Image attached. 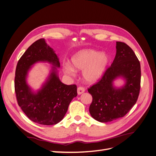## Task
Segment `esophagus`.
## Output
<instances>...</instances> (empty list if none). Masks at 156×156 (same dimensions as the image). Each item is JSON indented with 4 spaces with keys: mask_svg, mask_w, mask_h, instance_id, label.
I'll return each instance as SVG.
<instances>
[{
    "mask_svg": "<svg viewBox=\"0 0 156 156\" xmlns=\"http://www.w3.org/2000/svg\"><path fill=\"white\" fill-rule=\"evenodd\" d=\"M84 91H85V90H84V88L83 87H78V88H77L78 95H81V94H82L84 92Z\"/></svg>",
    "mask_w": 156,
    "mask_h": 156,
    "instance_id": "1",
    "label": "esophagus"
}]
</instances>
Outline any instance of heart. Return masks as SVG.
I'll list each match as a JSON object with an SVG mask.
<instances>
[{"mask_svg":"<svg viewBox=\"0 0 156 156\" xmlns=\"http://www.w3.org/2000/svg\"><path fill=\"white\" fill-rule=\"evenodd\" d=\"M70 64H65V73L74 76L75 71L83 72V79L88 83L98 81L105 72L108 64V56L93 49H84L75 53L70 60Z\"/></svg>","mask_w":156,"mask_h":156,"instance_id":"heart-1","label":"heart"}]
</instances>
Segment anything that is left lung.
I'll return each instance as SVG.
<instances>
[{
    "label": "left lung",
    "mask_w": 156,
    "mask_h": 156,
    "mask_svg": "<svg viewBox=\"0 0 156 156\" xmlns=\"http://www.w3.org/2000/svg\"><path fill=\"white\" fill-rule=\"evenodd\" d=\"M116 53L111 67L101 79L88 89L92 96L89 111L93 119L108 122L124 116L135 104L140 87V65L133 51L124 42L116 41ZM119 78L125 81L114 86Z\"/></svg>",
    "instance_id": "8db88e82"
}]
</instances>
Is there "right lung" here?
Returning a JSON list of instances; mask_svg holds the SVG:
<instances>
[{
	"mask_svg": "<svg viewBox=\"0 0 156 156\" xmlns=\"http://www.w3.org/2000/svg\"><path fill=\"white\" fill-rule=\"evenodd\" d=\"M37 62H48L52 66L41 88L34 91L27 83V77L31 67ZM60 67L58 55L45 39L33 43L18 61L15 77L17 103L27 117L36 123L47 126L58 124L77 95L76 85H66L60 81L57 69Z\"/></svg>",
	"mask_w": 156,
	"mask_h": 156,
	"instance_id": "obj_1",
	"label": "right lung"
}]
</instances>
